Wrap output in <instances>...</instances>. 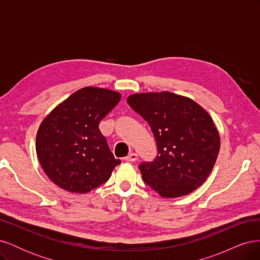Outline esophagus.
Returning a JSON list of instances; mask_svg holds the SVG:
<instances>
[{
	"instance_id": "34e87169",
	"label": "esophagus",
	"mask_w": 260,
	"mask_h": 260,
	"mask_svg": "<svg viewBox=\"0 0 260 260\" xmlns=\"http://www.w3.org/2000/svg\"><path fill=\"white\" fill-rule=\"evenodd\" d=\"M137 159H138L137 153H130L127 157H124V160H127V161H136Z\"/></svg>"
}]
</instances>
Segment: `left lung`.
Here are the masks:
<instances>
[{"label": "left lung", "mask_w": 260, "mask_h": 260, "mask_svg": "<svg viewBox=\"0 0 260 260\" xmlns=\"http://www.w3.org/2000/svg\"><path fill=\"white\" fill-rule=\"evenodd\" d=\"M127 102L148 122L157 145L156 158L139 165L144 182L168 199L205 182L220 148L219 133L205 109L170 92L132 94Z\"/></svg>", "instance_id": "1"}]
</instances>
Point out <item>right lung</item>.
I'll return each mask as SVG.
<instances>
[{
    "label": "right lung",
    "mask_w": 260,
    "mask_h": 260,
    "mask_svg": "<svg viewBox=\"0 0 260 260\" xmlns=\"http://www.w3.org/2000/svg\"><path fill=\"white\" fill-rule=\"evenodd\" d=\"M115 91L86 86L46 116L37 133L39 161L52 182L73 193L105 183L119 165L99 123L119 103Z\"/></svg>",
    "instance_id": "obj_1"
}]
</instances>
